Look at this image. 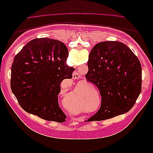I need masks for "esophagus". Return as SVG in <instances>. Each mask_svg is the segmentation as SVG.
<instances>
[{"label": "esophagus", "mask_w": 153, "mask_h": 153, "mask_svg": "<svg viewBox=\"0 0 153 153\" xmlns=\"http://www.w3.org/2000/svg\"><path fill=\"white\" fill-rule=\"evenodd\" d=\"M80 78V74L76 71H75L73 73V79H78V78Z\"/></svg>", "instance_id": "1"}]
</instances>
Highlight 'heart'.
Segmentation results:
<instances>
[{
	"instance_id": "b5f03b06",
	"label": "heart",
	"mask_w": 153,
	"mask_h": 153,
	"mask_svg": "<svg viewBox=\"0 0 153 153\" xmlns=\"http://www.w3.org/2000/svg\"><path fill=\"white\" fill-rule=\"evenodd\" d=\"M82 87H84V86H85V87H87V88H89L88 87V85H87V84H84V85H82ZM73 106H71V110H73ZM82 106H80V105H78V106H76V107L75 108V111H77V112H78V111H80V110H82Z\"/></svg>"
}]
</instances>
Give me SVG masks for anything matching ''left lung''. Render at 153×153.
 Wrapping results in <instances>:
<instances>
[{"mask_svg": "<svg viewBox=\"0 0 153 153\" xmlns=\"http://www.w3.org/2000/svg\"><path fill=\"white\" fill-rule=\"evenodd\" d=\"M87 66V81L101 96L100 110L87 121H103L130 110L142 89L141 64L132 51L119 41H103L91 50Z\"/></svg>", "mask_w": 153, "mask_h": 153, "instance_id": "8db88e82", "label": "left lung"}]
</instances>
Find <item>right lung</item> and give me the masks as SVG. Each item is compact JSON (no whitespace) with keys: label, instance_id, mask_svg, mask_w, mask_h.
Wrapping results in <instances>:
<instances>
[{"label":"right lung","instance_id":"add662e5","mask_svg":"<svg viewBox=\"0 0 153 153\" xmlns=\"http://www.w3.org/2000/svg\"><path fill=\"white\" fill-rule=\"evenodd\" d=\"M68 57L65 45L47 38L31 40L15 57L11 89L25 112L47 121H66L58 95L62 81L71 79L75 70L66 64Z\"/></svg>","mask_w":153,"mask_h":153}]
</instances>
